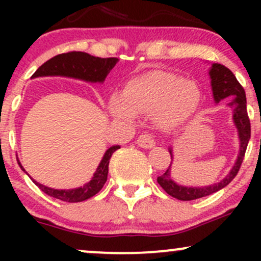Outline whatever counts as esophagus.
<instances>
[{
  "mask_svg": "<svg viewBox=\"0 0 261 261\" xmlns=\"http://www.w3.org/2000/svg\"><path fill=\"white\" fill-rule=\"evenodd\" d=\"M137 145L142 148H152L155 145V141L149 134H142L137 139Z\"/></svg>",
  "mask_w": 261,
  "mask_h": 261,
  "instance_id": "obj_1",
  "label": "esophagus"
}]
</instances>
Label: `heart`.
Segmentation results:
<instances>
[{
	"mask_svg": "<svg viewBox=\"0 0 261 261\" xmlns=\"http://www.w3.org/2000/svg\"><path fill=\"white\" fill-rule=\"evenodd\" d=\"M200 100L201 92L195 82L157 70L131 80L122 94L113 93L108 108L116 120L134 121L139 114H153L158 126L170 128L188 120Z\"/></svg>",
	"mask_w": 261,
	"mask_h": 261,
	"instance_id": "obj_1",
	"label": "heart"
}]
</instances>
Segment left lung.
I'll return each instance as SVG.
<instances>
[{
	"instance_id": "8db88e82",
	"label": "left lung",
	"mask_w": 261,
	"mask_h": 261,
	"mask_svg": "<svg viewBox=\"0 0 261 261\" xmlns=\"http://www.w3.org/2000/svg\"><path fill=\"white\" fill-rule=\"evenodd\" d=\"M210 77H211V87L214 99L216 103H220L224 98H232L228 106L233 108V122H234L237 130H238L239 136V153L237 161L227 174L220 182L208 187H182V185L176 184V182L170 178V170H172V162H170L168 169L161 176H158L157 181L162 188L164 189L167 194L175 199L181 200V201H190V200H196L200 197L211 195L216 193L224 187L229 184L238 174L239 168L243 162L245 151H247L248 142L250 139V120L248 118L247 113V98H245V92L241 83L236 79L232 71L227 68L226 66L221 64H212L211 70H210ZM170 158L173 161V149L169 147Z\"/></svg>"
}]
</instances>
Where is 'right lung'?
<instances>
[{"instance_id": "right-lung-1", "label": "right lung", "mask_w": 261, "mask_h": 261, "mask_svg": "<svg viewBox=\"0 0 261 261\" xmlns=\"http://www.w3.org/2000/svg\"><path fill=\"white\" fill-rule=\"evenodd\" d=\"M119 60L116 58H95V56L89 55L87 53L82 51H71L66 54H60V55L54 56L53 59L47 60L45 64L35 71L32 79L35 77H44V76H62V77H71V79L83 80L86 82H99L103 83L108 73L112 71V68L116 65ZM120 148V146H112L107 149L103 160L100 161L99 166L95 170L92 180L83 187L77 189H68V190H58V189L47 188L43 184H39L34 179V184L40 189L46 195L55 197V199L61 200L66 202H81L89 197L94 196L100 191V189L104 187L108 179V170H109V161L112 158V154L116 149ZM22 170L24 168L22 167L20 162H18ZM25 172V170H24ZM27 173V172H25Z\"/></svg>"}]
</instances>
